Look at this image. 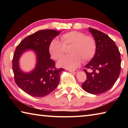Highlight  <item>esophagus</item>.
<instances>
[{"label":"esophagus","mask_w":128,"mask_h":128,"mask_svg":"<svg viewBox=\"0 0 128 128\" xmlns=\"http://www.w3.org/2000/svg\"><path fill=\"white\" fill-rule=\"evenodd\" d=\"M69 72H70L71 73H77L78 72L77 70H68Z\"/></svg>","instance_id":"34e87169"}]
</instances>
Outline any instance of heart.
I'll return each instance as SVG.
<instances>
[{
	"mask_svg": "<svg viewBox=\"0 0 128 128\" xmlns=\"http://www.w3.org/2000/svg\"><path fill=\"white\" fill-rule=\"evenodd\" d=\"M61 41L53 39L49 44V52L51 57L55 60L62 58L66 52V48L70 47V55L67 56L58 62L60 66L73 69L84 62H88L94 57L96 50V43L92 36L85 35L78 31H70L62 34Z\"/></svg>",
	"mask_w": 128,
	"mask_h": 128,
	"instance_id": "b5f03b06",
	"label": "heart"
}]
</instances>
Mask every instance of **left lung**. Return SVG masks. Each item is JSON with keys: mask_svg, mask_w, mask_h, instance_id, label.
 Returning a JSON list of instances; mask_svg holds the SVG:
<instances>
[{"mask_svg": "<svg viewBox=\"0 0 128 128\" xmlns=\"http://www.w3.org/2000/svg\"><path fill=\"white\" fill-rule=\"evenodd\" d=\"M96 43L94 58L84 69L87 78L82 84L86 92L99 94L109 90L115 83L121 70L120 53L112 39L99 30L89 28ZM91 69L92 72H88Z\"/></svg>", "mask_w": 128, "mask_h": 128, "instance_id": "left-lung-1", "label": "left lung"}]
</instances>
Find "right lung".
Masks as SVG:
<instances>
[{"mask_svg": "<svg viewBox=\"0 0 128 128\" xmlns=\"http://www.w3.org/2000/svg\"><path fill=\"white\" fill-rule=\"evenodd\" d=\"M61 31L41 30L28 36L16 47L12 59V69L16 84L24 92L31 96L43 97L57 87L60 76L64 69L56 68L55 62L50 59L49 44ZM35 50L37 65L30 73L22 72L19 68L20 55L26 49Z\"/></svg>", "mask_w": 128, "mask_h": 128, "instance_id": "obj_1", "label": "right lung"}]
</instances>
